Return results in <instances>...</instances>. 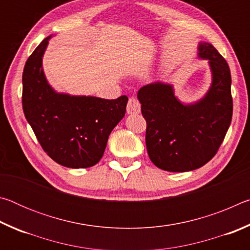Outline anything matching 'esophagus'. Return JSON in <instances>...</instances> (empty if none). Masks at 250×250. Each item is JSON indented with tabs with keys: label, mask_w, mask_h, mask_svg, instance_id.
I'll return each instance as SVG.
<instances>
[{
	"label": "esophagus",
	"mask_w": 250,
	"mask_h": 250,
	"mask_svg": "<svg viewBox=\"0 0 250 250\" xmlns=\"http://www.w3.org/2000/svg\"><path fill=\"white\" fill-rule=\"evenodd\" d=\"M141 110V104L139 103V100L134 97H131L129 98L128 104H126V112L129 115H137V113L140 112Z\"/></svg>",
	"instance_id": "1"
}]
</instances>
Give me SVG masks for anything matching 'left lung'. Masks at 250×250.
I'll list each match as a JSON object with an SVG mask.
<instances>
[{"label": "left lung", "instance_id": "1", "mask_svg": "<svg viewBox=\"0 0 250 250\" xmlns=\"http://www.w3.org/2000/svg\"><path fill=\"white\" fill-rule=\"evenodd\" d=\"M198 56L208 59L213 83L202 100L181 104L170 84L143 86L138 92L146 121V145L155 167L168 172L201 167L214 158L232 117L231 77L227 62L211 44L201 43Z\"/></svg>", "mask_w": 250, "mask_h": 250}]
</instances>
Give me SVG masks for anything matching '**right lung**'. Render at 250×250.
<instances>
[{
    "instance_id": "right-lung-1",
    "label": "right lung",
    "mask_w": 250,
    "mask_h": 250,
    "mask_svg": "<svg viewBox=\"0 0 250 250\" xmlns=\"http://www.w3.org/2000/svg\"><path fill=\"white\" fill-rule=\"evenodd\" d=\"M49 37L37 46L24 67V115L55 162L73 168L90 167L103 158L109 134L125 117L128 97L108 100L55 92L42 68Z\"/></svg>"
}]
</instances>
